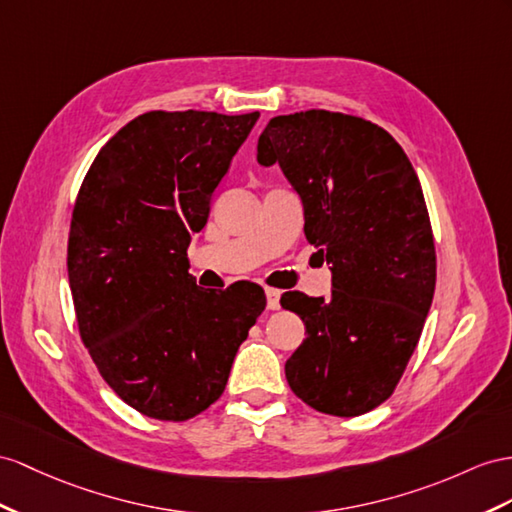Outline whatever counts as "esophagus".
Listing matches in <instances>:
<instances>
[{
	"label": "esophagus",
	"mask_w": 512,
	"mask_h": 512,
	"mask_svg": "<svg viewBox=\"0 0 512 512\" xmlns=\"http://www.w3.org/2000/svg\"><path fill=\"white\" fill-rule=\"evenodd\" d=\"M266 298H268V309H270V311H277V309L281 307V303H279V300H281V292H279V290H274V287H268V290H266Z\"/></svg>",
	"instance_id": "obj_1"
}]
</instances>
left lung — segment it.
<instances>
[{
    "mask_svg": "<svg viewBox=\"0 0 512 512\" xmlns=\"http://www.w3.org/2000/svg\"><path fill=\"white\" fill-rule=\"evenodd\" d=\"M279 164L305 212V233L331 264V298L287 292L305 322L285 378L311 409L372 411L396 389L422 335L437 257L422 186L383 127L326 110L274 119L257 142Z\"/></svg>",
    "mask_w": 512,
    "mask_h": 512,
    "instance_id": "8db88e82",
    "label": "left lung"
}]
</instances>
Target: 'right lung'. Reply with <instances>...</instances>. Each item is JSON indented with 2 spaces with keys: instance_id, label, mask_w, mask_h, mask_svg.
I'll use <instances>...</instances> for the list:
<instances>
[{
  "instance_id": "obj_1",
  "label": "right lung",
  "mask_w": 512,
  "mask_h": 512,
  "mask_svg": "<svg viewBox=\"0 0 512 512\" xmlns=\"http://www.w3.org/2000/svg\"><path fill=\"white\" fill-rule=\"evenodd\" d=\"M259 112H147L106 142L82 183L69 283L82 342L131 409L183 422L227 387L266 309L259 285H196L188 246Z\"/></svg>"
}]
</instances>
